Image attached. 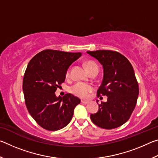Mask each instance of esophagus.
I'll return each instance as SVG.
<instances>
[{
	"label": "esophagus",
	"instance_id": "esophagus-1",
	"mask_svg": "<svg viewBox=\"0 0 158 158\" xmlns=\"http://www.w3.org/2000/svg\"><path fill=\"white\" fill-rule=\"evenodd\" d=\"M81 103H83V104H88V103L89 102V101H88V100H81Z\"/></svg>",
	"mask_w": 158,
	"mask_h": 158
}]
</instances>
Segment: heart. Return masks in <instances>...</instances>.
I'll use <instances>...</instances> for the list:
<instances>
[{
  "mask_svg": "<svg viewBox=\"0 0 158 158\" xmlns=\"http://www.w3.org/2000/svg\"><path fill=\"white\" fill-rule=\"evenodd\" d=\"M85 65H86L87 70L89 69L93 68V67H98L96 64L93 62H88ZM69 74V71L68 70L66 73V76L68 77ZM69 90H70V92L73 93V95L77 96V97L81 98H86L89 97V93L93 90V87L92 85H90L89 84L78 82L76 83V84H74L73 85H72Z\"/></svg>",
  "mask_w": 158,
  "mask_h": 158,
  "instance_id": "1",
  "label": "heart"
}]
</instances>
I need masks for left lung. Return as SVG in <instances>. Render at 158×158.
Here are the masks:
<instances>
[{
  "mask_svg": "<svg viewBox=\"0 0 158 158\" xmlns=\"http://www.w3.org/2000/svg\"><path fill=\"white\" fill-rule=\"evenodd\" d=\"M87 53L102 65L103 79L97 93L98 96H107V101L99 105L97 113L90 114L91 121L104 129L121 126L130 118L139 95L138 83L132 66L117 52L98 50Z\"/></svg>",
  "mask_w": 158,
  "mask_h": 158,
  "instance_id": "obj_1",
  "label": "left lung"
}]
</instances>
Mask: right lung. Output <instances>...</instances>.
Instances as JSON below:
<instances>
[{"mask_svg": "<svg viewBox=\"0 0 158 158\" xmlns=\"http://www.w3.org/2000/svg\"><path fill=\"white\" fill-rule=\"evenodd\" d=\"M81 55L47 49L28 63L23 81L26 105L33 118L44 129L60 130L73 118L80 99L70 93L57 97L55 92L65 81L69 67Z\"/></svg>", "mask_w": 158, "mask_h": 158, "instance_id": "obj_1", "label": "right lung"}]
</instances>
